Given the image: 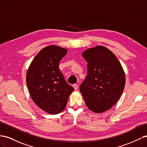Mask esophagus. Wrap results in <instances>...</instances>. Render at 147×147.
<instances>
[{"label":"esophagus","mask_w":147,"mask_h":147,"mask_svg":"<svg viewBox=\"0 0 147 147\" xmlns=\"http://www.w3.org/2000/svg\"><path fill=\"white\" fill-rule=\"evenodd\" d=\"M73 88H74V90H77L78 89V85L77 84H73Z\"/></svg>","instance_id":"34e87169"}]
</instances>
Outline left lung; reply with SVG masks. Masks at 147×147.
I'll use <instances>...</instances> for the list:
<instances>
[{
	"label": "left lung",
	"instance_id": "left-lung-1",
	"mask_svg": "<svg viewBox=\"0 0 147 147\" xmlns=\"http://www.w3.org/2000/svg\"><path fill=\"white\" fill-rule=\"evenodd\" d=\"M88 62V74L80 86L86 106L96 113L106 111L117 102L125 84V75L115 55L97 46L82 53Z\"/></svg>",
	"mask_w": 147,
	"mask_h": 147
}]
</instances>
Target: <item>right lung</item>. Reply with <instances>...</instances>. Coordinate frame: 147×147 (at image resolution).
I'll return each instance as SVG.
<instances>
[{
  "instance_id": "right-lung-1",
  "label": "right lung",
  "mask_w": 147,
  "mask_h": 147,
  "mask_svg": "<svg viewBox=\"0 0 147 147\" xmlns=\"http://www.w3.org/2000/svg\"><path fill=\"white\" fill-rule=\"evenodd\" d=\"M66 49L55 45L43 48L30 65L26 81L32 100L41 109L57 114L66 107L74 88L66 82L59 69Z\"/></svg>"
}]
</instances>
